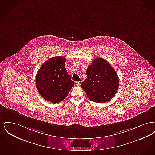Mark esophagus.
I'll use <instances>...</instances> for the list:
<instances>
[{"label":"esophagus","instance_id":"obj_1","mask_svg":"<svg viewBox=\"0 0 155 155\" xmlns=\"http://www.w3.org/2000/svg\"><path fill=\"white\" fill-rule=\"evenodd\" d=\"M81 81H80V82H77L76 83H75V85H77V86H80V85H81Z\"/></svg>","mask_w":155,"mask_h":155}]
</instances>
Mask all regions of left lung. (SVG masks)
I'll use <instances>...</instances> for the list:
<instances>
[{
    "label": "left lung",
    "instance_id": "8db88e82",
    "mask_svg": "<svg viewBox=\"0 0 155 155\" xmlns=\"http://www.w3.org/2000/svg\"><path fill=\"white\" fill-rule=\"evenodd\" d=\"M87 77L81 87L89 98L96 103L111 99L118 88V77L114 69L106 60L98 58L87 69Z\"/></svg>",
    "mask_w": 155,
    "mask_h": 155
}]
</instances>
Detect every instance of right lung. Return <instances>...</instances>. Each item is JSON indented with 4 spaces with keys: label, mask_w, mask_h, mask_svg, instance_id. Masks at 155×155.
Here are the masks:
<instances>
[{
    "label": "right lung",
    "mask_w": 155,
    "mask_h": 155,
    "mask_svg": "<svg viewBox=\"0 0 155 155\" xmlns=\"http://www.w3.org/2000/svg\"><path fill=\"white\" fill-rule=\"evenodd\" d=\"M66 59L63 56L47 60L36 76L37 88L42 97L52 103L60 102L66 97L74 82L67 72Z\"/></svg>",
    "instance_id": "1"
}]
</instances>
